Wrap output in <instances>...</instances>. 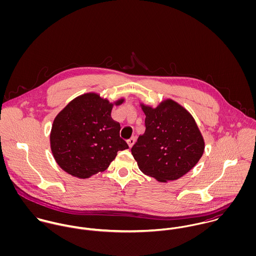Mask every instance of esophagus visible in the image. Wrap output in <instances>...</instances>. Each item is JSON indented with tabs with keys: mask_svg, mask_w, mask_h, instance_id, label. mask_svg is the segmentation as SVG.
<instances>
[{
	"mask_svg": "<svg viewBox=\"0 0 256 256\" xmlns=\"http://www.w3.org/2000/svg\"><path fill=\"white\" fill-rule=\"evenodd\" d=\"M134 143H135V138H134V137H131L130 139L127 140V144H128L129 148H131V146H133Z\"/></svg>",
	"mask_w": 256,
	"mask_h": 256,
	"instance_id": "obj_1",
	"label": "esophagus"
}]
</instances>
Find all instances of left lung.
Listing matches in <instances>:
<instances>
[{"label":"left lung","mask_w":256,"mask_h":256,"mask_svg":"<svg viewBox=\"0 0 256 256\" xmlns=\"http://www.w3.org/2000/svg\"><path fill=\"white\" fill-rule=\"evenodd\" d=\"M146 130L131 152L140 170L160 182L176 180L201 158L205 143L192 115L172 100L140 104Z\"/></svg>","instance_id":"obj_1"}]
</instances>
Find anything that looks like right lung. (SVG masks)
<instances>
[{
    "label": "right lung",
    "instance_id": "add662e5",
    "mask_svg": "<svg viewBox=\"0 0 256 256\" xmlns=\"http://www.w3.org/2000/svg\"><path fill=\"white\" fill-rule=\"evenodd\" d=\"M94 92L70 102L55 117L50 146L58 166L69 174L88 178L106 170L118 150L128 148L120 138V124L111 118L113 106Z\"/></svg>",
    "mask_w": 256,
    "mask_h": 256
}]
</instances>
